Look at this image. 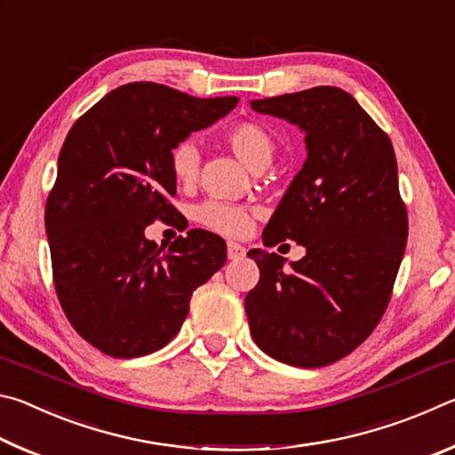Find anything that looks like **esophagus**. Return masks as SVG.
Returning <instances> with one entry per match:
<instances>
[{"label":"esophagus","instance_id":"34e87169","mask_svg":"<svg viewBox=\"0 0 455 455\" xmlns=\"http://www.w3.org/2000/svg\"><path fill=\"white\" fill-rule=\"evenodd\" d=\"M227 255L230 260H241L246 255V249L238 243H228L227 244Z\"/></svg>","mask_w":455,"mask_h":455}]
</instances>
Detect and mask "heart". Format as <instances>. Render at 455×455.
Wrapping results in <instances>:
<instances>
[{
	"instance_id": "obj_1",
	"label": "heart",
	"mask_w": 455,
	"mask_h": 455,
	"mask_svg": "<svg viewBox=\"0 0 455 455\" xmlns=\"http://www.w3.org/2000/svg\"><path fill=\"white\" fill-rule=\"evenodd\" d=\"M225 140L230 146V150L252 171H263V168L273 163L276 150L275 138L259 122H238V124L227 130ZM171 171L174 179L184 184V187H190V184L196 182L200 171V150L192 138H187V140H180L172 146ZM195 219L200 225L214 230V233L227 236H244L249 235L252 227V212L246 206L217 198L198 204Z\"/></svg>"
}]
</instances>
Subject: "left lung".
I'll return each instance as SVG.
<instances>
[{
  "mask_svg": "<svg viewBox=\"0 0 455 455\" xmlns=\"http://www.w3.org/2000/svg\"><path fill=\"white\" fill-rule=\"evenodd\" d=\"M251 108L297 124L307 160L263 233L307 255L284 268L276 252L249 251L260 279L244 299L251 335L267 355L295 367L335 363L383 317L407 243L389 136L347 92L317 86Z\"/></svg>",
  "mask_w": 455,
  "mask_h": 455,
  "instance_id": "obj_1",
  "label": "left lung"
}]
</instances>
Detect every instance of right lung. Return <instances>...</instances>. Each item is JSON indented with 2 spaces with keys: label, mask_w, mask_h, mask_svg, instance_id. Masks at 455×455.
Masks as SVG:
<instances>
[{
  "label": "right lung",
  "mask_w": 455,
  "mask_h": 455,
  "mask_svg": "<svg viewBox=\"0 0 455 455\" xmlns=\"http://www.w3.org/2000/svg\"><path fill=\"white\" fill-rule=\"evenodd\" d=\"M236 102L132 82L68 132L45 203L53 284L72 327L106 355L163 349L187 319L192 292L227 263L225 241L209 230L192 228L168 247L144 230L180 220L171 204L172 146Z\"/></svg>",
  "instance_id": "1"
}]
</instances>
